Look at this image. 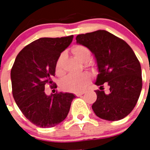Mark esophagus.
<instances>
[{
  "label": "esophagus",
  "mask_w": 150,
  "mask_h": 150,
  "mask_svg": "<svg viewBox=\"0 0 150 150\" xmlns=\"http://www.w3.org/2000/svg\"><path fill=\"white\" fill-rule=\"evenodd\" d=\"M85 92H86V91H82V92H80V93L76 94V96H78V97L81 96V95H83V94H85Z\"/></svg>",
  "instance_id": "obj_1"
}]
</instances>
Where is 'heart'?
Listing matches in <instances>:
<instances>
[{
    "label": "heart",
    "mask_w": 150,
    "mask_h": 150,
    "mask_svg": "<svg viewBox=\"0 0 150 150\" xmlns=\"http://www.w3.org/2000/svg\"><path fill=\"white\" fill-rule=\"evenodd\" d=\"M72 52L76 58L83 62L88 61L91 56V52L86 46L83 45H75L73 46ZM64 54L62 53L59 56L55 63V72L58 76H62L64 74V69L63 67ZM91 76L88 74L83 73L80 74H69L61 81V87L64 90L72 92H79L83 91L88 83Z\"/></svg>",
    "instance_id": "1"
}]
</instances>
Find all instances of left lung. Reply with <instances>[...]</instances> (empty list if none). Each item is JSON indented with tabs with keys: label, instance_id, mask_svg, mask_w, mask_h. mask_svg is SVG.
Returning a JSON list of instances; mask_svg holds the SVG:
<instances>
[{
	"label": "left lung",
	"instance_id": "1",
	"mask_svg": "<svg viewBox=\"0 0 150 150\" xmlns=\"http://www.w3.org/2000/svg\"><path fill=\"white\" fill-rule=\"evenodd\" d=\"M78 44L94 54L98 74L95 85L97 100L91 107L97 116L117 121L133 110L142 89L141 67L132 49L123 40L104 30L79 34ZM104 84L109 86L107 93Z\"/></svg>",
	"mask_w": 150,
	"mask_h": 150
}]
</instances>
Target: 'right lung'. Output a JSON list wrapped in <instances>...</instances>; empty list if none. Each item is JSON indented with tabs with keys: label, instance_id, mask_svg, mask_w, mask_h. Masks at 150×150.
Listing matches in <instances>:
<instances>
[{
	"label": "right lung",
	"instance_id": "obj_1",
	"mask_svg": "<svg viewBox=\"0 0 150 150\" xmlns=\"http://www.w3.org/2000/svg\"><path fill=\"white\" fill-rule=\"evenodd\" d=\"M74 35L43 38L33 41L18 54L11 69L13 95L28 120L40 128H52L64 120L76 96L72 93L46 95L45 86H54L55 63L71 44Z\"/></svg>",
	"mask_w": 150,
	"mask_h": 150
}]
</instances>
